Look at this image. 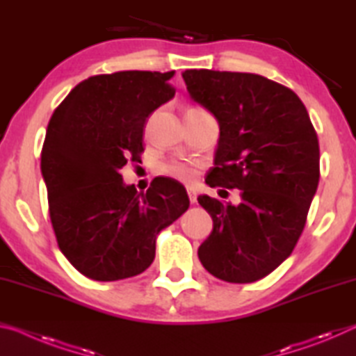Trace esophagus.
<instances>
[{"label": "esophagus", "mask_w": 356, "mask_h": 356, "mask_svg": "<svg viewBox=\"0 0 356 356\" xmlns=\"http://www.w3.org/2000/svg\"><path fill=\"white\" fill-rule=\"evenodd\" d=\"M186 195H188V200H190V202L191 204H196V201H197V195H196V191L193 190V188H188L186 190Z\"/></svg>", "instance_id": "obj_1"}]
</instances>
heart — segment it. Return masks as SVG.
<instances>
[{
	"instance_id": "heart-1",
	"label": "heart",
	"mask_w": 356,
	"mask_h": 356,
	"mask_svg": "<svg viewBox=\"0 0 356 356\" xmlns=\"http://www.w3.org/2000/svg\"><path fill=\"white\" fill-rule=\"evenodd\" d=\"M195 110V108H191ZM159 172L165 177H171L174 180L184 184L195 182L197 177V165L195 161L184 156H172V159L165 160L163 163L159 166Z\"/></svg>"
}]
</instances>
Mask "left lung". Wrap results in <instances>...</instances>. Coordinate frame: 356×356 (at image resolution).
Returning a JSON list of instances; mask_svg holds the SVG:
<instances>
[{
  "mask_svg": "<svg viewBox=\"0 0 356 356\" xmlns=\"http://www.w3.org/2000/svg\"><path fill=\"white\" fill-rule=\"evenodd\" d=\"M191 99L220 124L210 186L238 188V206L210 196L197 202L213 231L197 256L210 275L254 282L291 256L321 177L318 140L292 89L256 74L185 70Z\"/></svg>",
  "mask_w": 356,
  "mask_h": 356,
  "instance_id": "8db88e82",
  "label": "left lung"
}]
</instances>
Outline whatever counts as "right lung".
Here are the masks:
<instances>
[{
    "label": "right lung",
    "mask_w": 356,
    "mask_h": 356,
    "mask_svg": "<svg viewBox=\"0 0 356 356\" xmlns=\"http://www.w3.org/2000/svg\"><path fill=\"white\" fill-rule=\"evenodd\" d=\"M174 72L94 75L72 89L48 122L40 168L63 254L81 275L118 281L143 273L156 236L190 206L182 185L156 179L146 193L120 168L144 152L147 118L176 94Z\"/></svg>",
    "instance_id": "1"
}]
</instances>
